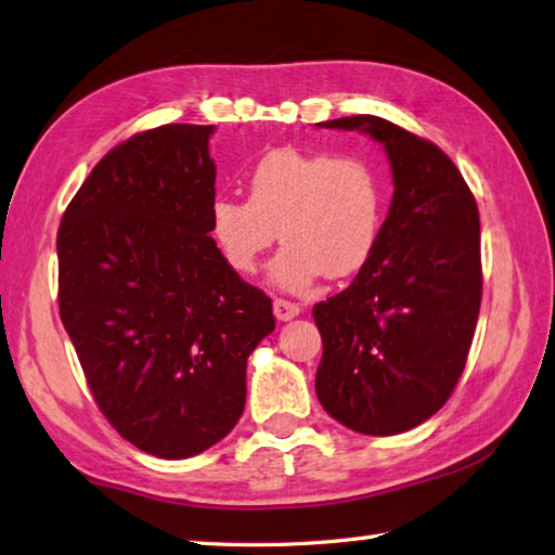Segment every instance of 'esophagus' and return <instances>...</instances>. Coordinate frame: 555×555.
I'll use <instances>...</instances> for the list:
<instances>
[{
    "mask_svg": "<svg viewBox=\"0 0 555 555\" xmlns=\"http://www.w3.org/2000/svg\"><path fill=\"white\" fill-rule=\"evenodd\" d=\"M273 311H275V319L278 321H292L301 311L299 305L295 301H287V299H275L273 301Z\"/></svg>",
    "mask_w": 555,
    "mask_h": 555,
    "instance_id": "obj_1",
    "label": "esophagus"
}]
</instances>
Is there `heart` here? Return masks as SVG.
I'll list each match as a JSON object with an SVG mask.
<instances>
[{
  "instance_id": "obj_1",
  "label": "heart",
  "mask_w": 555,
  "mask_h": 555,
  "mask_svg": "<svg viewBox=\"0 0 555 555\" xmlns=\"http://www.w3.org/2000/svg\"><path fill=\"white\" fill-rule=\"evenodd\" d=\"M384 176L370 156L305 152L266 154L248 173V201L217 195L210 232L227 266L256 273L260 256L280 242L270 278L305 289L319 275L348 278L367 263L382 234Z\"/></svg>"
}]
</instances>
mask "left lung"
<instances>
[{
  "label": "left lung",
  "mask_w": 555,
  "mask_h": 555,
  "mask_svg": "<svg viewBox=\"0 0 555 555\" xmlns=\"http://www.w3.org/2000/svg\"><path fill=\"white\" fill-rule=\"evenodd\" d=\"M319 125L382 142L393 197L367 263L311 311L317 396L354 433L399 435L440 411L466 367L483 295L478 207L437 144L376 115Z\"/></svg>",
  "instance_id": "obj_1"
}]
</instances>
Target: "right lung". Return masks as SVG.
<instances>
[{
	"label": "right lung",
	"instance_id": "right-lung-1",
	"mask_svg": "<svg viewBox=\"0 0 555 555\" xmlns=\"http://www.w3.org/2000/svg\"><path fill=\"white\" fill-rule=\"evenodd\" d=\"M212 125L132 134L93 166L57 229V301L93 401L162 459L217 444L246 403L273 301L210 236Z\"/></svg>",
	"mask_w": 555,
	"mask_h": 555
}]
</instances>
